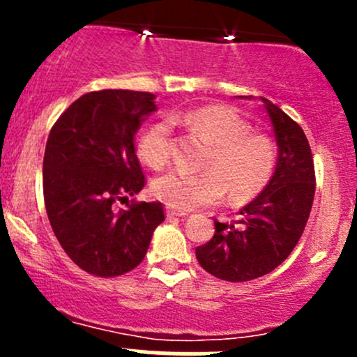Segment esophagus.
Segmentation results:
<instances>
[{"label": "esophagus", "instance_id": "34e87169", "mask_svg": "<svg viewBox=\"0 0 357 357\" xmlns=\"http://www.w3.org/2000/svg\"><path fill=\"white\" fill-rule=\"evenodd\" d=\"M165 215H167V219H174V218H185V212H179V211H174V208H165Z\"/></svg>", "mask_w": 357, "mask_h": 357}]
</instances>
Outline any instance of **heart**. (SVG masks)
<instances>
[{
  "mask_svg": "<svg viewBox=\"0 0 357 357\" xmlns=\"http://www.w3.org/2000/svg\"><path fill=\"white\" fill-rule=\"evenodd\" d=\"M171 121L183 122L207 139L212 146L204 172L174 169L153 181V193L176 211H193L218 204L226 192L235 204L257 197L271 179L276 167V146L268 136L250 132L242 115L228 105H204ZM172 124L157 121L143 131L138 155L150 167L158 169L169 158Z\"/></svg>",
  "mask_w": 357,
  "mask_h": 357,
  "instance_id": "obj_1",
  "label": "heart"
}]
</instances>
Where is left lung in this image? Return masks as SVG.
Masks as SVG:
<instances>
[{"instance_id":"obj_1","label":"left lung","mask_w":357,"mask_h":357,"mask_svg":"<svg viewBox=\"0 0 357 357\" xmlns=\"http://www.w3.org/2000/svg\"><path fill=\"white\" fill-rule=\"evenodd\" d=\"M261 102L278 146L275 172L240 208L238 221H214V236L195 250L202 268L226 282H248L278 268L297 245L314 200V164L304 131L275 103Z\"/></svg>"}]
</instances>
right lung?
Instances as JSON below:
<instances>
[{"label": "right lung", "mask_w": 357, "mask_h": 357, "mask_svg": "<svg viewBox=\"0 0 357 357\" xmlns=\"http://www.w3.org/2000/svg\"><path fill=\"white\" fill-rule=\"evenodd\" d=\"M155 110L152 93L103 89L75 100L50 131L43 160L50 225L68 257L95 276L136 268L164 221L160 202L115 208L145 186L135 135Z\"/></svg>", "instance_id": "right-lung-1"}]
</instances>
